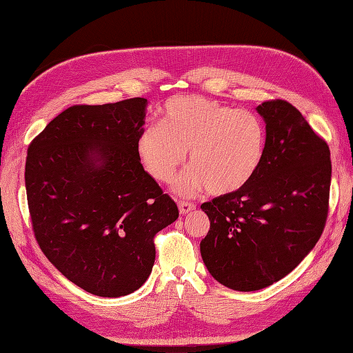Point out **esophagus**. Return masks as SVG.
<instances>
[{
    "instance_id": "34e87169",
    "label": "esophagus",
    "mask_w": 353,
    "mask_h": 353,
    "mask_svg": "<svg viewBox=\"0 0 353 353\" xmlns=\"http://www.w3.org/2000/svg\"><path fill=\"white\" fill-rule=\"evenodd\" d=\"M178 208H179V212L183 213V215H185V213L194 210L196 209V205H193V203L190 201H184V200H179L178 201Z\"/></svg>"
}]
</instances>
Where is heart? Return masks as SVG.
Instances as JSON below:
<instances>
[{
	"instance_id": "b5f03b06",
	"label": "heart",
	"mask_w": 353,
	"mask_h": 353,
	"mask_svg": "<svg viewBox=\"0 0 353 353\" xmlns=\"http://www.w3.org/2000/svg\"><path fill=\"white\" fill-rule=\"evenodd\" d=\"M266 144V126L254 112L201 95H175L159 110V122L138 134L135 152L160 184L174 183L188 152L191 168L179 181V193L206 188L213 196H230L259 172Z\"/></svg>"
}]
</instances>
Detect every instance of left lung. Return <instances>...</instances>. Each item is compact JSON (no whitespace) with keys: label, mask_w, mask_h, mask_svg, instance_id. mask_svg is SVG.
I'll use <instances>...</instances> for the list:
<instances>
[{"label":"left lung","mask_w":353,"mask_h":353,"mask_svg":"<svg viewBox=\"0 0 353 353\" xmlns=\"http://www.w3.org/2000/svg\"><path fill=\"white\" fill-rule=\"evenodd\" d=\"M268 144L243 190L201 205L210 228L200 252L210 275L239 292L268 287L303 261L328 216L330 148L285 100L258 105Z\"/></svg>","instance_id":"left-lung-1"}]
</instances>
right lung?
I'll return each mask as SVG.
<instances>
[{
    "mask_svg": "<svg viewBox=\"0 0 353 353\" xmlns=\"http://www.w3.org/2000/svg\"><path fill=\"white\" fill-rule=\"evenodd\" d=\"M145 105L141 97L74 104L28 148L35 239L68 280L95 296L138 290L153 268L154 236L179 215L135 152Z\"/></svg>",
    "mask_w": 353,
    "mask_h": 353,
    "instance_id": "obj_1",
    "label": "right lung"
}]
</instances>
